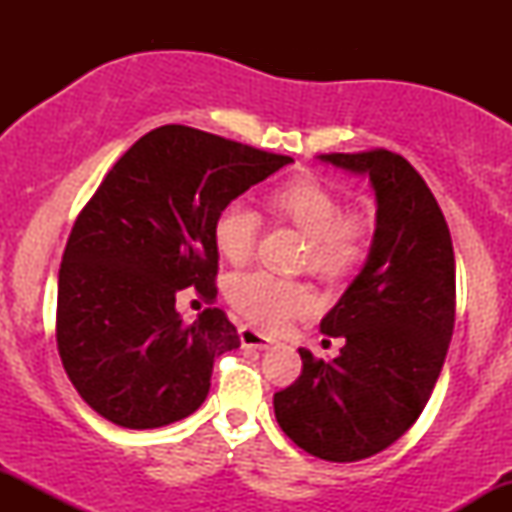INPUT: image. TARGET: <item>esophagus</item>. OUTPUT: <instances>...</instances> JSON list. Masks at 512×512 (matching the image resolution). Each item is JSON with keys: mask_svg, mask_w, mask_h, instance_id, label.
Instances as JSON below:
<instances>
[{"mask_svg": "<svg viewBox=\"0 0 512 512\" xmlns=\"http://www.w3.org/2000/svg\"><path fill=\"white\" fill-rule=\"evenodd\" d=\"M238 334H240V344L243 346H248V349H269V346L274 344V339H269L267 334H262V332H257L255 327H248V325H243L238 330Z\"/></svg>", "mask_w": 512, "mask_h": 512, "instance_id": "esophagus-1", "label": "esophagus"}]
</instances>
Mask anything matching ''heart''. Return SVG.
Wrapping results in <instances>:
<instances>
[{"label":"heart","instance_id":"1","mask_svg":"<svg viewBox=\"0 0 512 512\" xmlns=\"http://www.w3.org/2000/svg\"><path fill=\"white\" fill-rule=\"evenodd\" d=\"M269 214L291 223L305 236L303 264L325 279L354 272L368 255L373 223L366 214L342 211L339 197L313 175L284 180L269 192ZM260 216L243 202L219 209L211 238L223 260L243 264L255 248ZM228 301L240 315L262 330H284L296 317L308 315L315 296L303 281L284 279L262 269L233 276L226 289Z\"/></svg>","mask_w":512,"mask_h":512}]
</instances>
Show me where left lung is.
Segmentation results:
<instances>
[{
  "mask_svg": "<svg viewBox=\"0 0 512 512\" xmlns=\"http://www.w3.org/2000/svg\"><path fill=\"white\" fill-rule=\"evenodd\" d=\"M317 158L370 180L373 245L320 322L344 339L339 356L298 349L303 370L274 395V414L298 448L356 462L402 438L436 387L455 327V252L436 197L407 158L385 149Z\"/></svg>",
  "mask_w": 512,
  "mask_h": 512,
  "instance_id": "1",
  "label": "left lung"
}]
</instances>
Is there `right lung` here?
<instances>
[{
  "label": "right lung",
  "instance_id": "1",
  "mask_svg": "<svg viewBox=\"0 0 512 512\" xmlns=\"http://www.w3.org/2000/svg\"><path fill=\"white\" fill-rule=\"evenodd\" d=\"M293 158L185 125L151 129L76 216L57 284V349L81 399L122 428L185 419L209 395L214 358L238 349L226 313L195 322L175 296L216 298V214Z\"/></svg>",
  "mask_w": 512,
  "mask_h": 512
}]
</instances>
